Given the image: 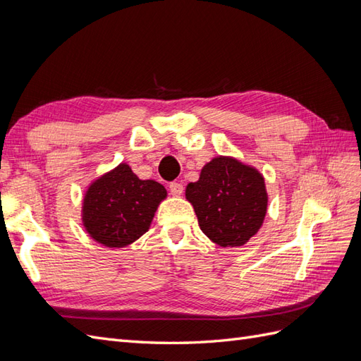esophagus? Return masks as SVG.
Instances as JSON below:
<instances>
[{
  "mask_svg": "<svg viewBox=\"0 0 361 361\" xmlns=\"http://www.w3.org/2000/svg\"><path fill=\"white\" fill-rule=\"evenodd\" d=\"M169 188H170L171 195H174V197H179V195H182V192H183V185L179 182H171L169 185Z\"/></svg>",
  "mask_w": 361,
  "mask_h": 361,
  "instance_id": "34e87169",
  "label": "esophagus"
}]
</instances>
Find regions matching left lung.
Wrapping results in <instances>:
<instances>
[{
	"instance_id": "left-lung-1",
	"label": "left lung",
	"mask_w": 361,
	"mask_h": 361,
	"mask_svg": "<svg viewBox=\"0 0 361 361\" xmlns=\"http://www.w3.org/2000/svg\"><path fill=\"white\" fill-rule=\"evenodd\" d=\"M202 232L220 247H241L264 224L268 192L262 173L232 157L204 164L185 190Z\"/></svg>"
}]
</instances>
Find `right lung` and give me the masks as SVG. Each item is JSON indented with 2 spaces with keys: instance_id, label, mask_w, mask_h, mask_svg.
I'll use <instances>...</instances> for the list:
<instances>
[{
  "instance_id": "right-lung-1",
  "label": "right lung",
  "mask_w": 361,
  "mask_h": 361,
  "mask_svg": "<svg viewBox=\"0 0 361 361\" xmlns=\"http://www.w3.org/2000/svg\"><path fill=\"white\" fill-rule=\"evenodd\" d=\"M167 190L159 182L141 180L122 162L93 180L82 200V226L97 244L122 248L143 236Z\"/></svg>"
}]
</instances>
